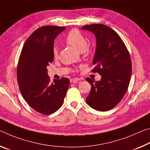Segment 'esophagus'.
Returning a JSON list of instances; mask_svg holds the SVG:
<instances>
[{
  "label": "esophagus",
  "instance_id": "34e87169",
  "mask_svg": "<svg viewBox=\"0 0 150 150\" xmlns=\"http://www.w3.org/2000/svg\"><path fill=\"white\" fill-rule=\"evenodd\" d=\"M80 79H79V78H77V77H74V78H71V79H70V82L71 83H76L78 81H79Z\"/></svg>",
  "mask_w": 150,
  "mask_h": 150
}]
</instances>
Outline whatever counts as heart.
Returning <instances> with one entry per match:
<instances>
[{
    "mask_svg": "<svg viewBox=\"0 0 150 150\" xmlns=\"http://www.w3.org/2000/svg\"><path fill=\"white\" fill-rule=\"evenodd\" d=\"M67 43L71 45L75 49L79 51H83L87 45V41L83 35L79 30L73 29L68 33L65 39ZM59 54V51L57 47H54L53 49V55L54 58H57Z\"/></svg>",
    "mask_w": 150,
    "mask_h": 150,
    "instance_id": "obj_1",
    "label": "heart"
}]
</instances>
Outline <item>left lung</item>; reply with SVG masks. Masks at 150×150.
Returning a JSON list of instances; mask_svg holds the SVG:
<instances>
[{"mask_svg": "<svg viewBox=\"0 0 150 150\" xmlns=\"http://www.w3.org/2000/svg\"><path fill=\"white\" fill-rule=\"evenodd\" d=\"M81 28L93 33L96 37L92 71L101 76L98 81L86 79L91 85L86 102L96 110L109 111L120 103L129 86L132 74L129 51L117 33L108 26L93 24Z\"/></svg>", "mask_w": 150, "mask_h": 150, "instance_id": "obj_1", "label": "left lung"}]
</instances>
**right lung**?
I'll use <instances>...</instances> for the list:
<instances>
[{
  "mask_svg": "<svg viewBox=\"0 0 150 150\" xmlns=\"http://www.w3.org/2000/svg\"><path fill=\"white\" fill-rule=\"evenodd\" d=\"M65 27L44 26L37 28L23 45L17 65L20 91L27 103L37 112L49 115L61 108L69 79L63 77L50 82L47 67L53 61L56 37Z\"/></svg>",
  "mask_w": 150,
  "mask_h": 150,
  "instance_id": "add662e5",
  "label": "right lung"
}]
</instances>
